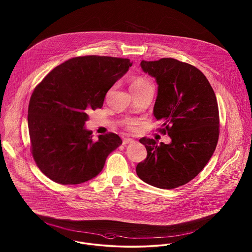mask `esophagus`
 I'll use <instances>...</instances> for the list:
<instances>
[{
	"mask_svg": "<svg viewBox=\"0 0 252 252\" xmlns=\"http://www.w3.org/2000/svg\"><path fill=\"white\" fill-rule=\"evenodd\" d=\"M133 143H135V142H134V140H132L130 138H126L123 141V144H133Z\"/></svg>",
	"mask_w": 252,
	"mask_h": 252,
	"instance_id": "esophagus-1",
	"label": "esophagus"
}]
</instances>
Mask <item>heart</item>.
Listing matches in <instances>:
<instances>
[{"mask_svg":"<svg viewBox=\"0 0 252 252\" xmlns=\"http://www.w3.org/2000/svg\"><path fill=\"white\" fill-rule=\"evenodd\" d=\"M147 85H150V83H149L147 80H145L143 77H137V78H135V79L132 81L130 90H133V89H141V88H144V87L147 86ZM135 125H136V122H135V121H128V122H127V126H128V127H130V128L134 127Z\"/></svg>","mask_w":252,"mask_h":252,"instance_id":"obj_1","label":"heart"}]
</instances>
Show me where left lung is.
Segmentation results:
<instances>
[{"instance_id":"8db88e82","label":"left lung","mask_w":252,"mask_h":252,"mask_svg":"<svg viewBox=\"0 0 252 252\" xmlns=\"http://www.w3.org/2000/svg\"><path fill=\"white\" fill-rule=\"evenodd\" d=\"M154 77L158 94L153 114L171 143L142 138L147 157L138 163L141 180L160 189H174L194 179L216 150L219 112L216 94L197 68L175 59L141 62Z\"/></svg>"}]
</instances>
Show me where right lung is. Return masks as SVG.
<instances>
[{
  "label": "right lung",
  "mask_w": 252,
  "mask_h": 252,
  "mask_svg": "<svg viewBox=\"0 0 252 252\" xmlns=\"http://www.w3.org/2000/svg\"><path fill=\"white\" fill-rule=\"evenodd\" d=\"M127 59L86 56L68 60L43 78L32 94L28 128L32 155L50 180L79 184L103 170L122 144L117 134L93 139L87 111L101 108L108 90L131 67Z\"/></svg>",
  "instance_id": "right-lung-1"
}]
</instances>
